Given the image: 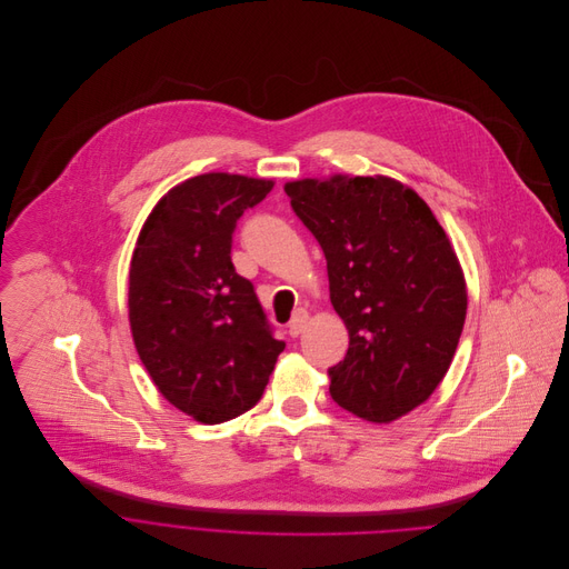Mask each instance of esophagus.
I'll return each mask as SVG.
<instances>
[{"instance_id": "obj_1", "label": "esophagus", "mask_w": 569, "mask_h": 569, "mask_svg": "<svg viewBox=\"0 0 569 569\" xmlns=\"http://www.w3.org/2000/svg\"><path fill=\"white\" fill-rule=\"evenodd\" d=\"M307 320H309V316H307V311H296L293 313V318H291V322H289V327H287V331H289V336L291 338H296V336H300L302 333V329H305V325H307Z\"/></svg>"}]
</instances>
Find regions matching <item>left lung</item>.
Listing matches in <instances>:
<instances>
[{
    "instance_id": "obj_1",
    "label": "left lung",
    "mask_w": 569,
    "mask_h": 569,
    "mask_svg": "<svg viewBox=\"0 0 569 569\" xmlns=\"http://www.w3.org/2000/svg\"><path fill=\"white\" fill-rule=\"evenodd\" d=\"M318 240L329 298L350 348L329 368V395L368 421L423 403L452 361L467 318L456 251L426 201L390 177L302 179L284 186Z\"/></svg>"
}]
</instances>
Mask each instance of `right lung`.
<instances>
[{
    "mask_svg": "<svg viewBox=\"0 0 569 569\" xmlns=\"http://www.w3.org/2000/svg\"><path fill=\"white\" fill-rule=\"evenodd\" d=\"M273 181L208 172L174 186L143 223L130 267V325L159 392L201 423L251 410L284 350L231 260L247 208Z\"/></svg>",
    "mask_w": 569,
    "mask_h": 569,
    "instance_id": "1",
    "label": "right lung"
}]
</instances>
